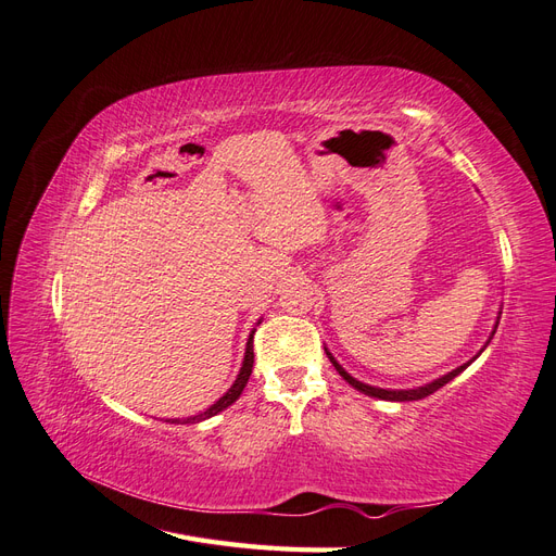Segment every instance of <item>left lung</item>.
Masks as SVG:
<instances>
[{"mask_svg": "<svg viewBox=\"0 0 556 556\" xmlns=\"http://www.w3.org/2000/svg\"><path fill=\"white\" fill-rule=\"evenodd\" d=\"M329 355V352H327ZM478 357V355H476ZM473 357V359H476ZM329 359H331V364L336 366V371H339L343 378H345V382H350L352 387H355V390H359V392H364V394H368V396H376V399H384V401H417V399H425V396H429V394H433V392H439L443 384H447L452 378H457L464 368L473 362L470 359L468 364H464V366H459V368H454L452 374H447V376H443V378H439V380H433V382H429V384H425V387H419V390H380V387H371V384H364V382H359V380H355L352 378L350 374H345L343 368H341V364L336 362L331 355H329Z\"/></svg>", "mask_w": 556, "mask_h": 556, "instance_id": "left-lung-1", "label": "left lung"}]
</instances>
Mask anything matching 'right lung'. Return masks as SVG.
<instances>
[{
    "label": "right lung",
    "instance_id": "1",
    "mask_svg": "<svg viewBox=\"0 0 556 556\" xmlns=\"http://www.w3.org/2000/svg\"><path fill=\"white\" fill-rule=\"evenodd\" d=\"M252 364H255V352H252V333H250L248 345H245V359H243V366H241V374H239L237 382H233V384L229 387V392H227L223 399H217V401L213 403V406H211L208 410H204V413H201V415H194V417L182 419V422H180V419H174V425H190V422H201V419L213 417V415H217V413H220V410H225L227 406H231V403L241 396L243 387L248 384V378H250V374H252Z\"/></svg>",
    "mask_w": 556,
    "mask_h": 556
}]
</instances>
